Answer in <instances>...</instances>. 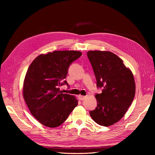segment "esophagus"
<instances>
[{"label": "esophagus", "mask_w": 155, "mask_h": 155, "mask_svg": "<svg viewBox=\"0 0 155 155\" xmlns=\"http://www.w3.org/2000/svg\"><path fill=\"white\" fill-rule=\"evenodd\" d=\"M78 99L81 100V101H83L87 98L86 96H83V95H78Z\"/></svg>", "instance_id": "obj_1"}]
</instances>
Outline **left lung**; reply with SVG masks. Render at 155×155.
Listing matches in <instances>:
<instances>
[{"label":"left lung","instance_id":"left-lung-1","mask_svg":"<svg viewBox=\"0 0 155 155\" xmlns=\"http://www.w3.org/2000/svg\"><path fill=\"white\" fill-rule=\"evenodd\" d=\"M87 57L93 67L97 88L102 93L95 97L97 106L89 112L101 126L108 127L123 118L134 99L135 83L132 72L122 59L108 51H91Z\"/></svg>","mask_w":155,"mask_h":155}]
</instances>
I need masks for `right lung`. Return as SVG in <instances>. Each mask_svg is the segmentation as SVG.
Masks as SVG:
<instances>
[{
	"instance_id": "add662e5",
	"label": "right lung",
	"mask_w": 155,
	"mask_h": 155,
	"mask_svg": "<svg viewBox=\"0 0 155 155\" xmlns=\"http://www.w3.org/2000/svg\"><path fill=\"white\" fill-rule=\"evenodd\" d=\"M81 55L79 51H54L38 56L29 66L23 97L32 116L45 126H60L77 106L74 96L62 93L59 87H68V68Z\"/></svg>"
}]
</instances>
